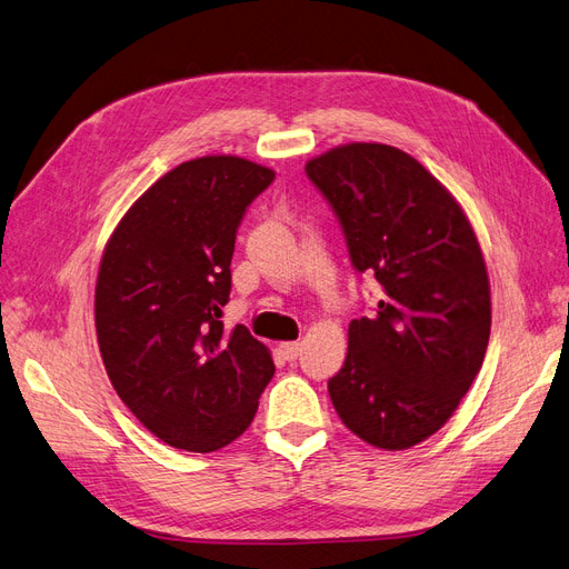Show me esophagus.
<instances>
[{
  "instance_id": "esophagus-1",
  "label": "esophagus",
  "mask_w": 569,
  "mask_h": 569,
  "mask_svg": "<svg viewBox=\"0 0 569 569\" xmlns=\"http://www.w3.org/2000/svg\"><path fill=\"white\" fill-rule=\"evenodd\" d=\"M280 352L284 360H297L301 356V343L299 341H287V343H280Z\"/></svg>"
}]
</instances>
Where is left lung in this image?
<instances>
[{"label":"left lung","mask_w":569,"mask_h":569,"mask_svg":"<svg viewBox=\"0 0 569 569\" xmlns=\"http://www.w3.org/2000/svg\"><path fill=\"white\" fill-rule=\"evenodd\" d=\"M306 173L335 207L352 266L383 291L375 316L348 325L331 405L371 447L409 449L449 421L485 360L492 299L478 234L455 194L400 148L337 146Z\"/></svg>","instance_id":"left-lung-1"}]
</instances>
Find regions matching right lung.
Masks as SVG:
<instances>
[{"label":"right lung","mask_w":569,"mask_h":569,"mask_svg":"<svg viewBox=\"0 0 569 569\" xmlns=\"http://www.w3.org/2000/svg\"><path fill=\"white\" fill-rule=\"evenodd\" d=\"M276 171L238 154H204L167 171L106 242L93 318L108 379L154 438L217 452L240 438L276 375L268 346L234 325V232Z\"/></svg>","instance_id":"1"}]
</instances>
